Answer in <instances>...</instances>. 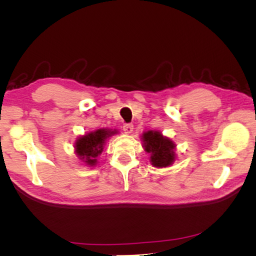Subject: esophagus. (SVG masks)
<instances>
[{
    "label": "esophagus",
    "mask_w": 256,
    "mask_h": 256,
    "mask_svg": "<svg viewBox=\"0 0 256 256\" xmlns=\"http://www.w3.org/2000/svg\"><path fill=\"white\" fill-rule=\"evenodd\" d=\"M122 130L125 131V134H132V131H134V125H132V124H126V125H124Z\"/></svg>",
    "instance_id": "1"
}]
</instances>
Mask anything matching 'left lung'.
<instances>
[{
  "label": "left lung",
  "instance_id": "obj_1",
  "mask_svg": "<svg viewBox=\"0 0 256 256\" xmlns=\"http://www.w3.org/2000/svg\"><path fill=\"white\" fill-rule=\"evenodd\" d=\"M144 150L150 154V161L154 168L171 166L177 158L176 144L159 130H147L141 134Z\"/></svg>",
  "mask_w": 256,
  "mask_h": 256
}]
</instances>
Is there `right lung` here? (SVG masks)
Wrapping results in <instances>:
<instances>
[{
  "mask_svg": "<svg viewBox=\"0 0 256 256\" xmlns=\"http://www.w3.org/2000/svg\"><path fill=\"white\" fill-rule=\"evenodd\" d=\"M118 132V129L99 128L80 136L74 142V154L85 166H95L98 164L97 158L104 152L106 142Z\"/></svg>",
  "mask_w": 256,
  "mask_h": 256,
  "instance_id": "add662e5",
  "label": "right lung"
}]
</instances>
